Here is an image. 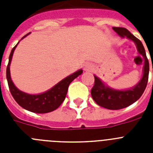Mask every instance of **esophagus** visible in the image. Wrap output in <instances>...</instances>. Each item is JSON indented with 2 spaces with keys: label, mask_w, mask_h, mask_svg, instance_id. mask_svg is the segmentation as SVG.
I'll return each instance as SVG.
<instances>
[{
  "label": "esophagus",
  "mask_w": 153,
  "mask_h": 153,
  "mask_svg": "<svg viewBox=\"0 0 153 153\" xmlns=\"http://www.w3.org/2000/svg\"><path fill=\"white\" fill-rule=\"evenodd\" d=\"M93 63H90V62H87V63H86L85 64H83V69H84L85 70H90L93 69Z\"/></svg>",
  "instance_id": "1"
}]
</instances>
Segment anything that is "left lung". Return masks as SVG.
<instances>
[{
    "label": "left lung",
    "instance_id": "left-lung-1",
    "mask_svg": "<svg viewBox=\"0 0 153 153\" xmlns=\"http://www.w3.org/2000/svg\"><path fill=\"white\" fill-rule=\"evenodd\" d=\"M113 30L120 35L121 37H126L134 42L136 46L138 53L144 58L143 74L141 79L134 87L125 90H118L110 88L107 85H105L101 79L94 75L95 82L91 90V96L93 100L99 106L108 109H120L130 106L131 104L137 101L143 95V92L146 87L148 83L149 64L146 54L145 48L142 42L129 30L123 27H113ZM153 72V70H152Z\"/></svg>",
    "mask_w": 153,
    "mask_h": 153
}]
</instances>
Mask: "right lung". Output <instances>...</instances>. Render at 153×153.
Segmentation results:
<instances>
[{
	"instance_id": "right-lung-1",
	"label": "right lung",
	"mask_w": 153,
	"mask_h": 153,
	"mask_svg": "<svg viewBox=\"0 0 153 153\" xmlns=\"http://www.w3.org/2000/svg\"><path fill=\"white\" fill-rule=\"evenodd\" d=\"M29 33L23 36L21 40L27 36ZM17 44L13 47L10 52V56H9V62H8L6 70L8 86H9L12 97L21 107L27 109L28 111L36 113H47L53 111L61 105L67 96L69 85L75 78L82 74L83 70H79L76 72L68 76L63 79H62L61 81H60L54 86H53L49 90L43 93L33 95V94H28V93H24L16 87L15 85L13 84L11 77H10V62L12 60L13 51L17 47Z\"/></svg>"
}]
</instances>
